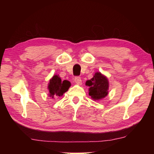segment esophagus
I'll list each match as a JSON object with an SVG mask.
<instances>
[{
  "label": "esophagus",
  "mask_w": 154,
  "mask_h": 154,
  "mask_svg": "<svg viewBox=\"0 0 154 154\" xmlns=\"http://www.w3.org/2000/svg\"><path fill=\"white\" fill-rule=\"evenodd\" d=\"M74 81H75V83L79 84V85H81V83H82L81 79V78H80L79 76H76V77H75V79H74Z\"/></svg>",
  "instance_id": "obj_1"
}]
</instances>
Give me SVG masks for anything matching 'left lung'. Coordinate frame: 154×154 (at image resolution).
<instances>
[{
    "instance_id": "8db88e82",
    "label": "left lung",
    "mask_w": 154,
    "mask_h": 154,
    "mask_svg": "<svg viewBox=\"0 0 154 154\" xmlns=\"http://www.w3.org/2000/svg\"><path fill=\"white\" fill-rule=\"evenodd\" d=\"M86 85L90 87L89 95L94 100H102L108 94V79L100 72L94 73L91 80L86 81Z\"/></svg>"
}]
</instances>
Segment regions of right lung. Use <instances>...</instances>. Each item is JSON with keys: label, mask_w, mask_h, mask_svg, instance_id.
Here are the masks:
<instances>
[{"label": "right lung", "mask_w": 154, "mask_h": 154, "mask_svg": "<svg viewBox=\"0 0 154 154\" xmlns=\"http://www.w3.org/2000/svg\"><path fill=\"white\" fill-rule=\"evenodd\" d=\"M71 83L66 80L62 81L58 75H54L50 80L48 88L49 90V96L53 99L56 97H61L69 90Z\"/></svg>", "instance_id": "right-lung-1"}]
</instances>
